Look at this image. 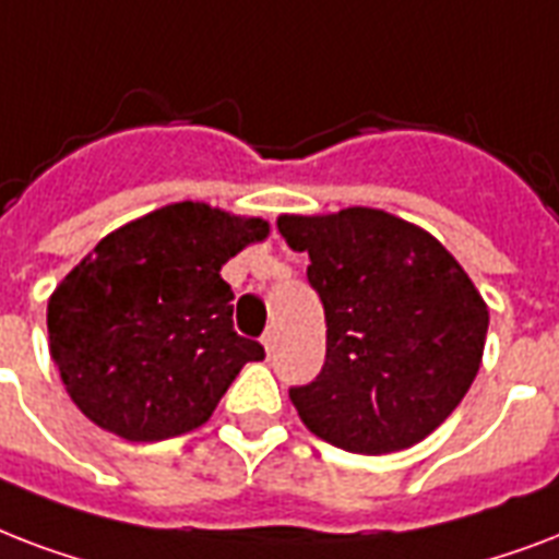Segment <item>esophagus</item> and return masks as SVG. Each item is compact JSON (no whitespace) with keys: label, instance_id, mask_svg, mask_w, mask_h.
Instances as JSON below:
<instances>
[{"label":"esophagus","instance_id":"esophagus-1","mask_svg":"<svg viewBox=\"0 0 559 559\" xmlns=\"http://www.w3.org/2000/svg\"><path fill=\"white\" fill-rule=\"evenodd\" d=\"M262 347H265L267 356L274 353V347H276V332H274V329H267L265 335H262Z\"/></svg>","mask_w":559,"mask_h":559}]
</instances>
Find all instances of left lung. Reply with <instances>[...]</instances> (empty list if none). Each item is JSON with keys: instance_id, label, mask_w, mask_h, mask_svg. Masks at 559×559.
<instances>
[{"instance_id": "1", "label": "left lung", "mask_w": 559, "mask_h": 559, "mask_svg": "<svg viewBox=\"0 0 559 559\" xmlns=\"http://www.w3.org/2000/svg\"><path fill=\"white\" fill-rule=\"evenodd\" d=\"M276 227L309 253L326 314V361L288 391L300 419L358 455L419 443L481 367L490 314L473 280L435 236L382 210L283 215Z\"/></svg>"}]
</instances>
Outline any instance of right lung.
Listing matches in <instances>:
<instances>
[{"label":"right lung","mask_w":559,"mask_h":559,"mask_svg":"<svg viewBox=\"0 0 559 559\" xmlns=\"http://www.w3.org/2000/svg\"><path fill=\"white\" fill-rule=\"evenodd\" d=\"M267 221L171 203L104 236L49 300L51 358L95 426L166 440L203 426L259 341L233 329L221 265Z\"/></svg>","instance_id":"add662e5"}]
</instances>
